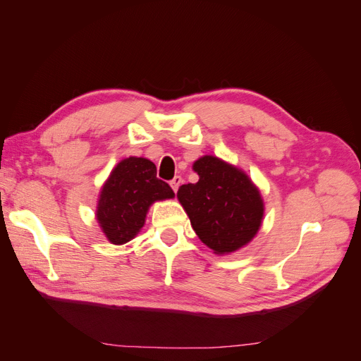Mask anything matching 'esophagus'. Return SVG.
<instances>
[{"label": "esophagus", "mask_w": 361, "mask_h": 361, "mask_svg": "<svg viewBox=\"0 0 361 361\" xmlns=\"http://www.w3.org/2000/svg\"><path fill=\"white\" fill-rule=\"evenodd\" d=\"M182 182H183V179H182L180 176H174V179L170 182V187L173 188L174 192H178V190H179V187L182 185Z\"/></svg>", "instance_id": "34e87169"}]
</instances>
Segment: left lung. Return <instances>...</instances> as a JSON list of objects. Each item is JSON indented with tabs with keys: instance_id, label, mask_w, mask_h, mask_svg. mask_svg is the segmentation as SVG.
I'll list each match as a JSON object with an SVG mask.
<instances>
[{
	"instance_id": "8db88e82",
	"label": "left lung",
	"mask_w": 361,
	"mask_h": 361,
	"mask_svg": "<svg viewBox=\"0 0 361 361\" xmlns=\"http://www.w3.org/2000/svg\"><path fill=\"white\" fill-rule=\"evenodd\" d=\"M192 170L199 182L182 185L178 200L200 241L215 255H231L253 241L265 204L248 174L212 155L194 161Z\"/></svg>"
}]
</instances>
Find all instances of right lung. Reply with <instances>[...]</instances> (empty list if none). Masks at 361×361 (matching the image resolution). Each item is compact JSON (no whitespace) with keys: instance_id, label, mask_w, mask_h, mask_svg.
<instances>
[{"instance_id":"obj_1","label":"right lung","mask_w":361,"mask_h":361,"mask_svg":"<svg viewBox=\"0 0 361 361\" xmlns=\"http://www.w3.org/2000/svg\"><path fill=\"white\" fill-rule=\"evenodd\" d=\"M170 185L157 178L155 164L147 158L120 161L104 182L96 206V220L114 245L134 239L146 223L149 207L173 199Z\"/></svg>"}]
</instances>
